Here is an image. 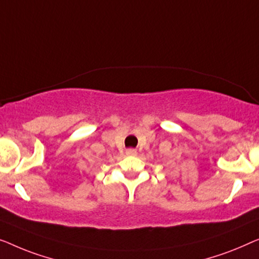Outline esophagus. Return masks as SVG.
Listing matches in <instances>:
<instances>
[{
	"label": "esophagus",
	"instance_id": "esophagus-1",
	"mask_svg": "<svg viewBox=\"0 0 259 259\" xmlns=\"http://www.w3.org/2000/svg\"><path fill=\"white\" fill-rule=\"evenodd\" d=\"M126 155H128V156H136L137 151L135 150V149H128V150H126Z\"/></svg>",
	"mask_w": 259,
	"mask_h": 259
}]
</instances>
